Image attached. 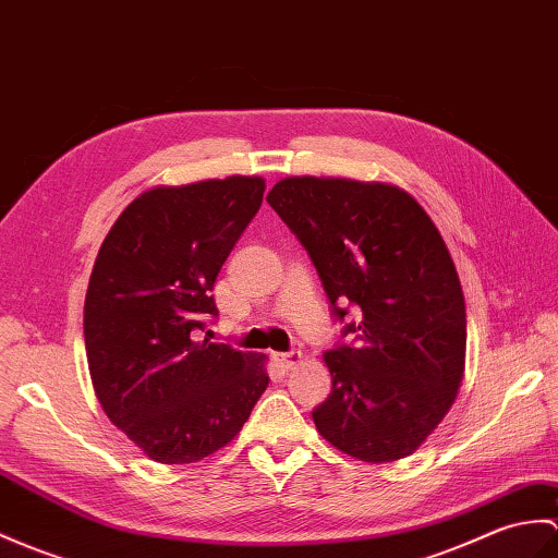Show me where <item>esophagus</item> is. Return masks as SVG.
I'll return each mask as SVG.
<instances>
[{"label":"esophagus","instance_id":"34e87169","mask_svg":"<svg viewBox=\"0 0 558 558\" xmlns=\"http://www.w3.org/2000/svg\"><path fill=\"white\" fill-rule=\"evenodd\" d=\"M300 359H302V352H284V354H276V364L282 368V371H290L292 366H296L300 364Z\"/></svg>","mask_w":558,"mask_h":558}]
</instances>
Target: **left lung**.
Returning a JSON list of instances; mask_svg holds the SVG:
<instances>
[{
    "instance_id": "obj_1",
    "label": "left lung",
    "mask_w": 558,
    "mask_h": 558,
    "mask_svg": "<svg viewBox=\"0 0 558 558\" xmlns=\"http://www.w3.org/2000/svg\"><path fill=\"white\" fill-rule=\"evenodd\" d=\"M268 204L302 242L330 300L332 390L311 416L361 461L413 454L447 416L465 364V304L435 223L404 190L344 178H284Z\"/></svg>"
}]
</instances>
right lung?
Segmentation results:
<instances>
[{
	"instance_id": "obj_1",
	"label": "right lung",
	"mask_w": 558,
	"mask_h": 558,
	"mask_svg": "<svg viewBox=\"0 0 558 558\" xmlns=\"http://www.w3.org/2000/svg\"><path fill=\"white\" fill-rule=\"evenodd\" d=\"M264 190L256 175L154 187L101 242L83 318L89 375L109 421L159 463L226 447L268 387L264 356L206 330L218 318V270Z\"/></svg>"
}]
</instances>
